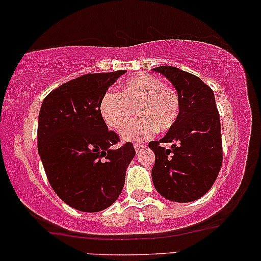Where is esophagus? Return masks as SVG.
<instances>
[{
	"label": "esophagus",
	"instance_id": "1",
	"mask_svg": "<svg viewBox=\"0 0 261 261\" xmlns=\"http://www.w3.org/2000/svg\"><path fill=\"white\" fill-rule=\"evenodd\" d=\"M143 146H145V145H143V143H139V142H136V143H135V145H134V147H135V149H136V151H139V149H140V148H142Z\"/></svg>",
	"mask_w": 261,
	"mask_h": 261
}]
</instances>
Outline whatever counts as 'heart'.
<instances>
[{"mask_svg": "<svg viewBox=\"0 0 261 261\" xmlns=\"http://www.w3.org/2000/svg\"><path fill=\"white\" fill-rule=\"evenodd\" d=\"M136 109L139 120L125 127ZM99 112L109 127L119 131L125 127L120 133L122 139L142 141L155 131L166 133L174 126L180 114V99L178 92L161 79L140 73L122 85L121 93H104Z\"/></svg>", "mask_w": 261, "mask_h": 261, "instance_id": "heart-1", "label": "heart"}]
</instances>
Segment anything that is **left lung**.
I'll use <instances>...</instances> for the list:
<instances>
[{
	"label": "left lung",
	"mask_w": 261,
	"mask_h": 261,
	"mask_svg": "<svg viewBox=\"0 0 261 261\" xmlns=\"http://www.w3.org/2000/svg\"><path fill=\"white\" fill-rule=\"evenodd\" d=\"M178 91L180 114L175 125L148 147L154 152L152 180L162 196L176 202L200 199L211 189L222 167L221 122L215 94L199 77L173 66L152 68ZM163 143H172L170 149Z\"/></svg>",
	"instance_id": "1"
}]
</instances>
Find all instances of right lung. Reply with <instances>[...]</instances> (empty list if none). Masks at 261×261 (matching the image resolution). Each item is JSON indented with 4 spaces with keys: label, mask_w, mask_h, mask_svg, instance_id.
<instances>
[{
    "label": "right lung",
    "mask_w": 261,
    "mask_h": 261,
    "mask_svg": "<svg viewBox=\"0 0 261 261\" xmlns=\"http://www.w3.org/2000/svg\"><path fill=\"white\" fill-rule=\"evenodd\" d=\"M126 71L87 73L45 97L39 113L38 151L47 180L71 207L98 212L120 195L131 142L120 143L99 112L104 93Z\"/></svg>",
    "instance_id": "1"
}]
</instances>
